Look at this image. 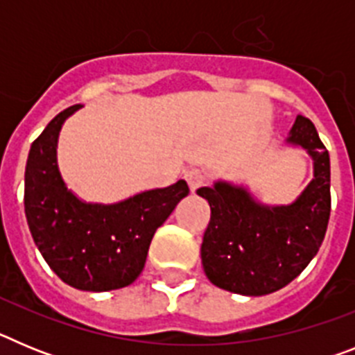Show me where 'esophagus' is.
Returning <instances> with one entry per match:
<instances>
[{
    "label": "esophagus",
    "mask_w": 355,
    "mask_h": 355,
    "mask_svg": "<svg viewBox=\"0 0 355 355\" xmlns=\"http://www.w3.org/2000/svg\"><path fill=\"white\" fill-rule=\"evenodd\" d=\"M184 180L188 181L190 190L196 192L197 188H200L206 183V174L205 171H200V168H188V171L184 172Z\"/></svg>",
    "instance_id": "esophagus-1"
}]
</instances>
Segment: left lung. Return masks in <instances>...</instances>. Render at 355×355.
Masks as SVG:
<instances>
[{
  "label": "left lung",
  "mask_w": 355,
  "mask_h": 355,
  "mask_svg": "<svg viewBox=\"0 0 355 355\" xmlns=\"http://www.w3.org/2000/svg\"><path fill=\"white\" fill-rule=\"evenodd\" d=\"M288 142L309 153L315 178L290 206H265L243 187L216 181L199 188L211 208L200 258L215 286L268 295L290 284L318 252L331 215V162L309 119H295Z\"/></svg>",
  "instance_id": "left-lung-1"
}]
</instances>
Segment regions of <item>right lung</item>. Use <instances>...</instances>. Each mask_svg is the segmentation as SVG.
<instances>
[{
  "instance_id": "1",
  "label": "right lung",
  "mask_w": 355,
  "mask_h": 355,
  "mask_svg": "<svg viewBox=\"0 0 355 355\" xmlns=\"http://www.w3.org/2000/svg\"><path fill=\"white\" fill-rule=\"evenodd\" d=\"M60 112L31 144L24 172V213L42 258L69 286L85 291L119 290L144 270L150 240L190 188L180 180L117 205H92L67 190L56 163Z\"/></svg>"
}]
</instances>
